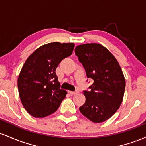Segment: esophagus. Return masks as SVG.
<instances>
[{
	"instance_id": "esophagus-1",
	"label": "esophagus",
	"mask_w": 146,
	"mask_h": 146,
	"mask_svg": "<svg viewBox=\"0 0 146 146\" xmlns=\"http://www.w3.org/2000/svg\"><path fill=\"white\" fill-rule=\"evenodd\" d=\"M68 93L71 95H75L77 93H78V91H68Z\"/></svg>"
}]
</instances>
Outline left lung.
<instances>
[{
  "mask_svg": "<svg viewBox=\"0 0 146 146\" xmlns=\"http://www.w3.org/2000/svg\"><path fill=\"white\" fill-rule=\"evenodd\" d=\"M75 53L87 78L94 81L88 91L84 90L86 102L80 111L95 123L105 121L116 113L123 100L125 81L121 68L113 55L100 44L78 45Z\"/></svg>",
  "mask_w": 146,
  "mask_h": 146,
  "instance_id": "obj_1",
  "label": "left lung"
}]
</instances>
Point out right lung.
Wrapping results in <instances>:
<instances>
[{"label": "right lung", "instance_id": "right-lung-1", "mask_svg": "<svg viewBox=\"0 0 146 146\" xmlns=\"http://www.w3.org/2000/svg\"><path fill=\"white\" fill-rule=\"evenodd\" d=\"M73 43L52 42L36 49L25 62L18 79L21 102L31 116L42 118L58 110L67 92L60 88L56 68L72 54Z\"/></svg>", "mask_w": 146, "mask_h": 146}]
</instances>
